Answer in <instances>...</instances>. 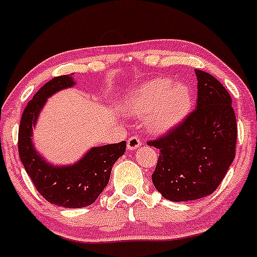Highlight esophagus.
<instances>
[{
  "instance_id": "34e87169",
  "label": "esophagus",
  "mask_w": 257,
  "mask_h": 257,
  "mask_svg": "<svg viewBox=\"0 0 257 257\" xmlns=\"http://www.w3.org/2000/svg\"><path fill=\"white\" fill-rule=\"evenodd\" d=\"M141 140L140 137L137 136H131L130 139L127 140V150L128 151H135L136 148H139L141 146Z\"/></svg>"
}]
</instances>
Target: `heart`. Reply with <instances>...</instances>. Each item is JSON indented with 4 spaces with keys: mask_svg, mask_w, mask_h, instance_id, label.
Segmentation results:
<instances>
[{
    "mask_svg": "<svg viewBox=\"0 0 257 257\" xmlns=\"http://www.w3.org/2000/svg\"><path fill=\"white\" fill-rule=\"evenodd\" d=\"M191 105L189 85L158 77L135 88L123 100L122 111L131 116H147L152 131L164 132L183 121Z\"/></svg>",
    "mask_w": 257,
    "mask_h": 257,
    "instance_id": "1",
    "label": "heart"
}]
</instances>
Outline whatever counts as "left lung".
<instances>
[{"mask_svg": "<svg viewBox=\"0 0 257 257\" xmlns=\"http://www.w3.org/2000/svg\"><path fill=\"white\" fill-rule=\"evenodd\" d=\"M197 105L179 125L148 146L159 150L152 181L167 200L211 195L235 158L236 118L228 90L212 74L195 70Z\"/></svg>", "mask_w": 257, "mask_h": 257, "instance_id": "left-lung-1", "label": "left lung"}]
</instances>
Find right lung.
Returning <instances> with one entry per match:
<instances>
[{
    "label": "right lung",
    "instance_id": "right-lung-1",
    "mask_svg": "<svg viewBox=\"0 0 257 257\" xmlns=\"http://www.w3.org/2000/svg\"><path fill=\"white\" fill-rule=\"evenodd\" d=\"M74 84L71 74L52 78L35 93L22 114L18 131V151L24 169L48 202L66 208L92 205L109 183L115 162L125 153L126 142L93 147L72 165H52L33 145V127L46 99Z\"/></svg>",
    "mask_w": 257,
    "mask_h": 257
}]
</instances>
